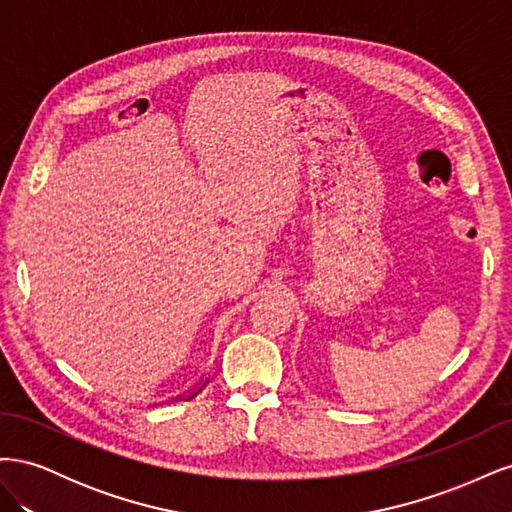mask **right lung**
Instances as JSON below:
<instances>
[{
    "label": "right lung",
    "instance_id": "add662e5",
    "mask_svg": "<svg viewBox=\"0 0 512 512\" xmlns=\"http://www.w3.org/2000/svg\"><path fill=\"white\" fill-rule=\"evenodd\" d=\"M205 384H207V382H205ZM205 384H203V386H205ZM203 386H200V389H196V391H194V393H192V395H188V399H192V397H196V395H198V393H200V391H203Z\"/></svg>",
    "mask_w": 512,
    "mask_h": 512
}]
</instances>
